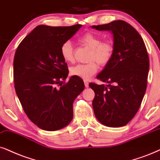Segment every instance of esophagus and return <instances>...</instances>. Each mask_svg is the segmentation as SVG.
<instances>
[{"instance_id": "esophagus-1", "label": "esophagus", "mask_w": 160, "mask_h": 160, "mask_svg": "<svg viewBox=\"0 0 160 160\" xmlns=\"http://www.w3.org/2000/svg\"><path fill=\"white\" fill-rule=\"evenodd\" d=\"M84 84H85V87H86V88H88V82L86 81V80H84Z\"/></svg>"}]
</instances>
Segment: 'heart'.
<instances>
[{
	"label": "heart",
	"instance_id": "heart-1",
	"mask_svg": "<svg viewBox=\"0 0 160 160\" xmlns=\"http://www.w3.org/2000/svg\"><path fill=\"white\" fill-rule=\"evenodd\" d=\"M78 41L90 49L86 64H78L70 68V74L83 80H88L98 72V65L103 67L112 60L114 47L110 40H102L100 36L87 32L79 38ZM60 55L66 62H74V50L70 42H65L60 47Z\"/></svg>",
	"mask_w": 160,
	"mask_h": 160
}]
</instances>
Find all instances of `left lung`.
Listing matches in <instances>:
<instances>
[{"instance_id":"8db88e82","label":"left lung","mask_w":160,"mask_h":160,"mask_svg":"<svg viewBox=\"0 0 160 160\" xmlns=\"http://www.w3.org/2000/svg\"><path fill=\"white\" fill-rule=\"evenodd\" d=\"M114 36V54L97 78L107 85L89 83L95 96V117L108 127L124 126L138 112L147 88L149 58L142 37L124 21L92 26Z\"/></svg>"}]
</instances>
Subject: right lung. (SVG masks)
<instances>
[{
	"instance_id": "right-lung-1",
	"label": "right lung",
	"mask_w": 160,
	"mask_h": 160,
	"mask_svg": "<svg viewBox=\"0 0 160 160\" xmlns=\"http://www.w3.org/2000/svg\"><path fill=\"white\" fill-rule=\"evenodd\" d=\"M81 26H38L15 52L16 94L29 120L43 130L53 131L66 126L73 118L74 100L84 90V82L78 77L65 82L68 66L60 52L62 44Z\"/></svg>"
}]
</instances>
